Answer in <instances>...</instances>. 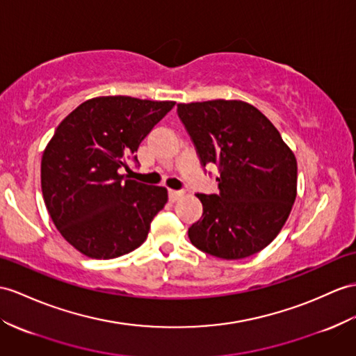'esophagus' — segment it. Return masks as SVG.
Returning <instances> with one entry per match:
<instances>
[{"label":"esophagus","mask_w":356,"mask_h":356,"mask_svg":"<svg viewBox=\"0 0 356 356\" xmlns=\"http://www.w3.org/2000/svg\"><path fill=\"white\" fill-rule=\"evenodd\" d=\"M181 196H184V190H169V199L172 202L178 201Z\"/></svg>","instance_id":"esophagus-1"}]
</instances>
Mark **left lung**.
Segmentation results:
<instances>
[{
	"instance_id": "obj_1",
	"label": "left lung",
	"mask_w": 356,
	"mask_h": 356,
	"mask_svg": "<svg viewBox=\"0 0 356 356\" xmlns=\"http://www.w3.org/2000/svg\"><path fill=\"white\" fill-rule=\"evenodd\" d=\"M201 164H218V195L197 193L202 218L188 238L222 259L254 255L287 222L298 193V163L261 111L237 99L178 104Z\"/></svg>"
}]
</instances>
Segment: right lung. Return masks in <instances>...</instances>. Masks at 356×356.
I'll use <instances>...</instances> for the list:
<instances>
[{
	"instance_id": "right-lung-1",
	"label": "right lung",
	"mask_w": 356,
	"mask_h": 356,
	"mask_svg": "<svg viewBox=\"0 0 356 356\" xmlns=\"http://www.w3.org/2000/svg\"><path fill=\"white\" fill-rule=\"evenodd\" d=\"M173 101L98 97L60 122L42 155L43 201L56 228L78 252L110 259L137 249L168 202V188L120 175Z\"/></svg>"
}]
</instances>
